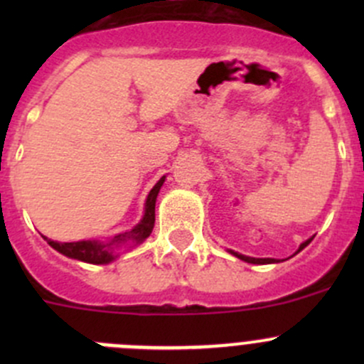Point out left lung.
<instances>
[{"instance_id":"left-lung-1","label":"left lung","mask_w":364,"mask_h":364,"mask_svg":"<svg viewBox=\"0 0 364 364\" xmlns=\"http://www.w3.org/2000/svg\"><path fill=\"white\" fill-rule=\"evenodd\" d=\"M314 240V237H310V240H306L304 241V243H301L299 245V248H297V252L296 253H299L301 250H303L304 247H308V245H310V241ZM229 253H232L234 257H237V259H241V260H245V262H248V264H274V262H280V260L278 259H269V257H267V259H255V257H248V255H243V253H237V252H234V250H227Z\"/></svg>"}]
</instances>
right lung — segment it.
I'll return each mask as SVG.
<instances>
[{
	"instance_id": "add662e5",
	"label": "right lung",
	"mask_w": 364,
	"mask_h": 364,
	"mask_svg": "<svg viewBox=\"0 0 364 364\" xmlns=\"http://www.w3.org/2000/svg\"><path fill=\"white\" fill-rule=\"evenodd\" d=\"M165 181V176H161L151 192L148 193V199L144 204V215H142L141 222L135 227H132L127 232H119L116 236L109 237V240H82V241H72V243H60V241H53L46 237L47 243L54 248L56 252L63 253L65 257L70 259L82 260L87 264H109L119 257V252L123 248H134L137 245L144 243L151 234L153 227H155V204L159 192Z\"/></svg>"
}]
</instances>
